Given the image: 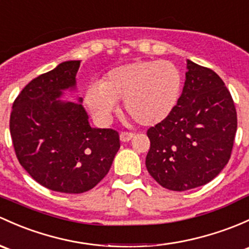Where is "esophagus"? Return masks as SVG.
Segmentation results:
<instances>
[{
    "label": "esophagus",
    "mask_w": 249,
    "mask_h": 249,
    "mask_svg": "<svg viewBox=\"0 0 249 249\" xmlns=\"http://www.w3.org/2000/svg\"><path fill=\"white\" fill-rule=\"evenodd\" d=\"M120 141L122 142H129V141H131L133 137H135V133L132 132H122L120 133Z\"/></svg>",
    "instance_id": "esophagus-1"
}]
</instances>
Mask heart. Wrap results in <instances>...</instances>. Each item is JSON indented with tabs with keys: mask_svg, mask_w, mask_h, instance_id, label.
Returning a JSON list of instances; mask_svg holds the SVG:
<instances>
[{
	"mask_svg": "<svg viewBox=\"0 0 249 249\" xmlns=\"http://www.w3.org/2000/svg\"><path fill=\"white\" fill-rule=\"evenodd\" d=\"M179 69L168 61H135L113 68L85 91V104L95 119L107 123L117 101L144 126L163 122L174 109L181 90Z\"/></svg>",
	"mask_w": 249,
	"mask_h": 249,
	"instance_id": "obj_1",
	"label": "heart"
}]
</instances>
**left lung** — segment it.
Here are the masks:
<instances>
[{"label":"left lung","mask_w":249,"mask_h":249,"mask_svg":"<svg viewBox=\"0 0 249 249\" xmlns=\"http://www.w3.org/2000/svg\"><path fill=\"white\" fill-rule=\"evenodd\" d=\"M177 106L148 130L145 166L162 187L186 191L210 182L228 163L237 129L234 101L222 78L186 61Z\"/></svg>","instance_id":"obj_1"}]
</instances>
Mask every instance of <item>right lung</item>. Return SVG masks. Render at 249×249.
<instances>
[{
	"label": "right lung",
	"instance_id": "right-lung-1",
	"mask_svg": "<svg viewBox=\"0 0 249 249\" xmlns=\"http://www.w3.org/2000/svg\"><path fill=\"white\" fill-rule=\"evenodd\" d=\"M80 63L63 62L31 81L10 113L20 164L36 182L62 193H83L98 185L120 148L117 131L90 126L82 99H61L65 90H76Z\"/></svg>",
	"mask_w": 249,
	"mask_h": 249
}]
</instances>
